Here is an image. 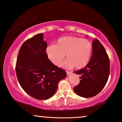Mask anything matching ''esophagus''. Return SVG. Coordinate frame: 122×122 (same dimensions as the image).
<instances>
[{
  "mask_svg": "<svg viewBox=\"0 0 122 122\" xmlns=\"http://www.w3.org/2000/svg\"><path fill=\"white\" fill-rule=\"evenodd\" d=\"M66 73H67V75H70L72 73V71H66Z\"/></svg>",
  "mask_w": 122,
  "mask_h": 122,
  "instance_id": "34e87169",
  "label": "esophagus"
}]
</instances>
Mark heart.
I'll list each match as a JSON object with an SVG mask.
<instances>
[{
	"label": "heart",
	"mask_w": 122,
	"mask_h": 122,
	"mask_svg": "<svg viewBox=\"0 0 122 122\" xmlns=\"http://www.w3.org/2000/svg\"><path fill=\"white\" fill-rule=\"evenodd\" d=\"M51 62L60 65L66 53L67 59L62 64L65 67L81 69L88 64L92 52L91 43L79 37L65 36L58 39L56 45H51L46 49Z\"/></svg>",
	"instance_id": "b5f03b06"
}]
</instances>
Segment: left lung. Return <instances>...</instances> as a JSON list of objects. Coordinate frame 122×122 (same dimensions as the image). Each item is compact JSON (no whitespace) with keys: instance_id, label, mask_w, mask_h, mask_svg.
I'll return each instance as SVG.
<instances>
[{"instance_id":"obj_1","label":"left lung","mask_w":122,"mask_h":122,"mask_svg":"<svg viewBox=\"0 0 122 122\" xmlns=\"http://www.w3.org/2000/svg\"><path fill=\"white\" fill-rule=\"evenodd\" d=\"M74 72L80 75V83L73 90L80 96L92 97L104 88L110 73V60L98 39L92 42V55L89 62L85 67Z\"/></svg>"}]
</instances>
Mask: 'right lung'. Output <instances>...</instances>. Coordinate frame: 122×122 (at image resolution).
Wrapping results in <instances>:
<instances>
[{
	"label": "right lung",
	"instance_id": "add662e5",
	"mask_svg": "<svg viewBox=\"0 0 122 122\" xmlns=\"http://www.w3.org/2000/svg\"><path fill=\"white\" fill-rule=\"evenodd\" d=\"M47 44L43 34L35 35L23 43L17 58L16 72L20 86L36 99L47 100L55 95L58 83L66 72L48 58Z\"/></svg>",
	"mask_w": 122,
	"mask_h": 122
}]
</instances>
